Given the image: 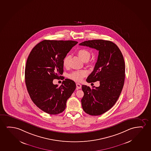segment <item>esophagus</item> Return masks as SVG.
I'll list each match as a JSON object with an SVG mask.
<instances>
[{
	"label": "esophagus",
	"mask_w": 151,
	"mask_h": 151,
	"mask_svg": "<svg viewBox=\"0 0 151 151\" xmlns=\"http://www.w3.org/2000/svg\"><path fill=\"white\" fill-rule=\"evenodd\" d=\"M76 86H77V89H81V87H82V86H81V84H80V83H77L76 84Z\"/></svg>",
	"instance_id": "1"
}]
</instances>
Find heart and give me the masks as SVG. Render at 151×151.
I'll list each match as a JSON object with an SVG mask.
<instances>
[{
	"label": "heart",
	"mask_w": 151,
	"mask_h": 151,
	"mask_svg": "<svg viewBox=\"0 0 151 151\" xmlns=\"http://www.w3.org/2000/svg\"><path fill=\"white\" fill-rule=\"evenodd\" d=\"M77 54L79 57L84 62L87 61L91 57L90 52L86 49H80L78 51ZM69 59V55H67L65 58H64L63 60V65L65 67L68 66ZM86 74H87V72L84 70H77V71H74L69 74V77L70 79H72L73 81L80 82L82 81L83 78L86 76Z\"/></svg>",
	"instance_id": "heart-1"
}]
</instances>
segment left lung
Listing matches in <instances>:
<instances>
[{"instance_id": "left-lung-1", "label": "left lung", "mask_w": 151, "mask_h": 151, "mask_svg": "<svg viewBox=\"0 0 151 151\" xmlns=\"http://www.w3.org/2000/svg\"><path fill=\"white\" fill-rule=\"evenodd\" d=\"M79 45L99 51L97 63L86 81H99L100 86L91 88L82 85L84 95L81 104L83 110L88 114L100 115L114 105L121 93L125 77L123 56L116 45L110 41H85Z\"/></svg>"}]
</instances>
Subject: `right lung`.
Returning a JSON list of instances; mask_svg holds the SVG:
<instances>
[{
    "label": "right lung",
    "instance_id": "obj_1",
    "mask_svg": "<svg viewBox=\"0 0 151 151\" xmlns=\"http://www.w3.org/2000/svg\"><path fill=\"white\" fill-rule=\"evenodd\" d=\"M78 42L45 40L32 49L25 70V83L32 101L49 114H58L76 88L74 81L66 79L60 86L53 83L63 73V60Z\"/></svg>",
    "mask_w": 151,
    "mask_h": 151
}]
</instances>
